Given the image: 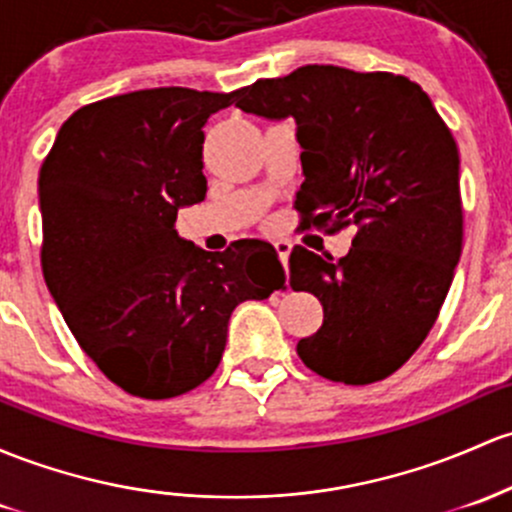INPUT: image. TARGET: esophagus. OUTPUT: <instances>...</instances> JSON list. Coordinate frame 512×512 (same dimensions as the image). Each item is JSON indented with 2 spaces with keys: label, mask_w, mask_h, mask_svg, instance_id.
<instances>
[{
  "label": "esophagus",
  "mask_w": 512,
  "mask_h": 512,
  "mask_svg": "<svg viewBox=\"0 0 512 512\" xmlns=\"http://www.w3.org/2000/svg\"><path fill=\"white\" fill-rule=\"evenodd\" d=\"M274 250H277V257L282 260V265L286 269V265H289V255H291V243H286V240H277V243H274Z\"/></svg>",
  "instance_id": "34e87169"
}]
</instances>
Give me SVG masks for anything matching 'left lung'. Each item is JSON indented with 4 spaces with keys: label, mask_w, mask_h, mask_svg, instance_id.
<instances>
[{
    "label": "left lung",
    "mask_w": 512,
    "mask_h": 512,
    "mask_svg": "<svg viewBox=\"0 0 512 512\" xmlns=\"http://www.w3.org/2000/svg\"><path fill=\"white\" fill-rule=\"evenodd\" d=\"M235 97L247 114L296 121L301 226L355 228L340 260L291 250V289L323 306L296 352L330 381L386 379L428 338L462 255L452 133L420 84L391 72L306 65Z\"/></svg>",
    "instance_id": "8db88e82"
}]
</instances>
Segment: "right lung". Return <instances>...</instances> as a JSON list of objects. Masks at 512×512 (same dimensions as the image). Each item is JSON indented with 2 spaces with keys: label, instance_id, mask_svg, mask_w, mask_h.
<instances>
[{
  "label": "right lung",
  "instance_id": "right-lung-1",
  "mask_svg": "<svg viewBox=\"0 0 512 512\" xmlns=\"http://www.w3.org/2000/svg\"><path fill=\"white\" fill-rule=\"evenodd\" d=\"M235 94L157 87L82 106L38 174L43 277L87 357L123 391L174 398L216 372L238 303L284 289L262 240L206 252L174 230L204 201V131Z\"/></svg>",
  "mask_w": 512,
  "mask_h": 512
}]
</instances>
